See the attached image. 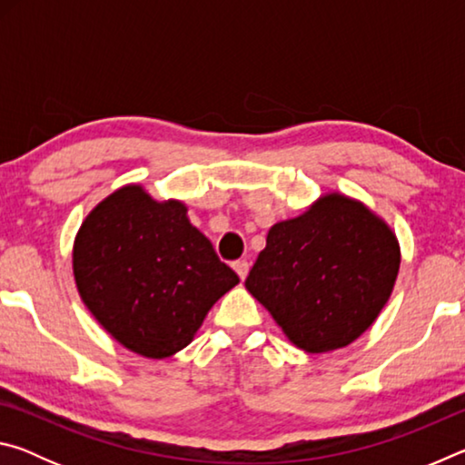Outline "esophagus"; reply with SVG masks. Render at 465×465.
Returning a JSON list of instances; mask_svg holds the SVG:
<instances>
[{
    "instance_id": "obj_1",
    "label": "esophagus",
    "mask_w": 465,
    "mask_h": 465,
    "mask_svg": "<svg viewBox=\"0 0 465 465\" xmlns=\"http://www.w3.org/2000/svg\"><path fill=\"white\" fill-rule=\"evenodd\" d=\"M233 269H235V272L240 274V279L243 281L248 277V271H250V262L246 261V258H240V261H235L233 262Z\"/></svg>"
}]
</instances>
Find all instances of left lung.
Here are the masks:
<instances>
[{
	"mask_svg": "<svg viewBox=\"0 0 465 465\" xmlns=\"http://www.w3.org/2000/svg\"><path fill=\"white\" fill-rule=\"evenodd\" d=\"M400 269L396 235L365 204L328 194L271 227L246 289L305 352L351 344L380 316Z\"/></svg>",
	"mask_w": 465,
	"mask_h": 465,
	"instance_id": "left-lung-1",
	"label": "left lung"
}]
</instances>
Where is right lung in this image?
<instances>
[{"instance_id": "obj_1", "label": "right lung", "mask_w": 465, "mask_h": 465, "mask_svg": "<svg viewBox=\"0 0 465 465\" xmlns=\"http://www.w3.org/2000/svg\"><path fill=\"white\" fill-rule=\"evenodd\" d=\"M74 274L92 316L149 359L184 349L211 305L240 282L183 203H157L141 186L113 193L85 217Z\"/></svg>"}]
</instances>
